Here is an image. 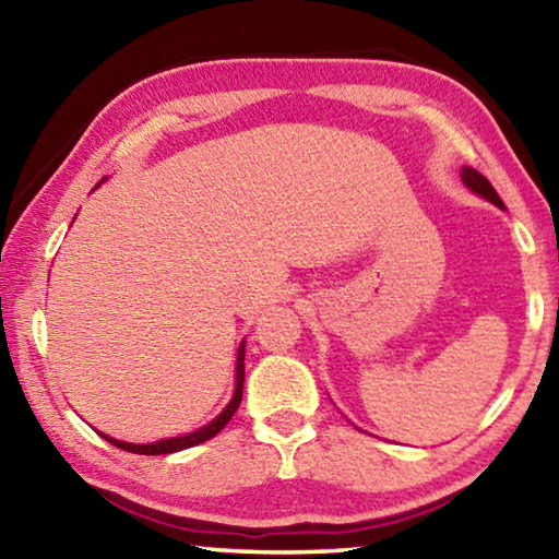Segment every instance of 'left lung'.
<instances>
[{
  "instance_id": "obj_1",
  "label": "left lung",
  "mask_w": 559,
  "mask_h": 559,
  "mask_svg": "<svg viewBox=\"0 0 559 559\" xmlns=\"http://www.w3.org/2000/svg\"><path fill=\"white\" fill-rule=\"evenodd\" d=\"M461 179H463V185H466L473 194L484 197V200H488L490 204H496L498 210H506V204H503V200H500V197H498L493 185H490L484 175L476 173V169H473V167H463V169H461Z\"/></svg>"
}]
</instances>
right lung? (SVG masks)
I'll return each instance as SVG.
<instances>
[{"mask_svg":"<svg viewBox=\"0 0 559 559\" xmlns=\"http://www.w3.org/2000/svg\"><path fill=\"white\" fill-rule=\"evenodd\" d=\"M100 185V182H98ZM243 353H246V343L239 345V355H236V386H234V394H231V402L224 406V412L216 416L214 421L206 424V427L197 429L192 433H185V437H173V439H163V441H153V443H128V441H118L112 437H106V433H100L103 439L110 441L112 447H118L122 451H130V453H145V456H159V453H175V451H182L189 447H197V443L202 441H210L212 437H216L229 419L234 416V412L239 409L241 404V394H243Z\"/></svg>","mask_w":559,"mask_h":559,"instance_id":"1","label":"right lung"}]
</instances>
